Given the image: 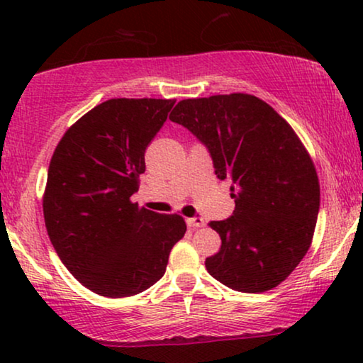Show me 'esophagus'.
Masks as SVG:
<instances>
[{
  "label": "esophagus",
  "instance_id": "esophagus-1",
  "mask_svg": "<svg viewBox=\"0 0 363 363\" xmlns=\"http://www.w3.org/2000/svg\"><path fill=\"white\" fill-rule=\"evenodd\" d=\"M186 225L190 226V228H203V226L206 225V221L203 220L201 216H193V218H188Z\"/></svg>",
  "mask_w": 363,
  "mask_h": 363
}]
</instances>
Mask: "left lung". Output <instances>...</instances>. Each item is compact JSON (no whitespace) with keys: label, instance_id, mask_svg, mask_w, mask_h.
<instances>
[{"label":"left lung","instance_id":"obj_1","mask_svg":"<svg viewBox=\"0 0 363 363\" xmlns=\"http://www.w3.org/2000/svg\"><path fill=\"white\" fill-rule=\"evenodd\" d=\"M170 121L188 128L210 152L215 175L231 182L235 211L210 223L221 247L206 257L208 272L251 294L281 284L309 250L320 206L319 178L299 137L250 94L185 99Z\"/></svg>","mask_w":363,"mask_h":363}]
</instances>
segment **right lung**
Returning <instances> with one entry per match:
<instances>
[{
	"mask_svg": "<svg viewBox=\"0 0 363 363\" xmlns=\"http://www.w3.org/2000/svg\"><path fill=\"white\" fill-rule=\"evenodd\" d=\"M173 104H99L64 133L49 163L43 200L49 240L71 274L99 296L128 297L155 284L186 231L182 216L130 201L148 143Z\"/></svg>",
	"mask_w": 363,
	"mask_h": 363,
	"instance_id": "add662e5",
	"label": "right lung"
}]
</instances>
